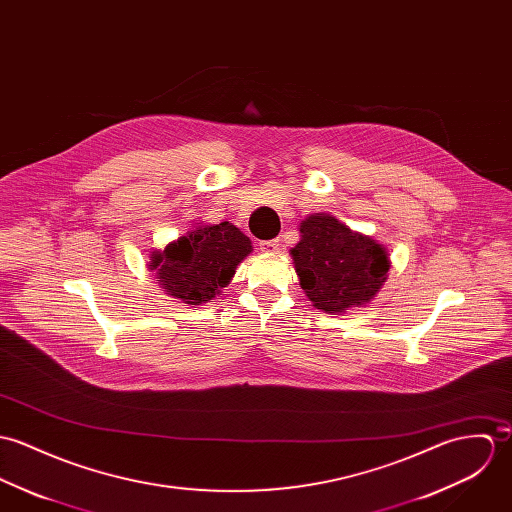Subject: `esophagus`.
Returning <instances> with one entry per match:
<instances>
[{
	"label": "esophagus",
	"mask_w": 512,
	"mask_h": 512,
	"mask_svg": "<svg viewBox=\"0 0 512 512\" xmlns=\"http://www.w3.org/2000/svg\"><path fill=\"white\" fill-rule=\"evenodd\" d=\"M279 247H281V241H279V239H269V241H261V243H259V249H261L263 253H275V251H279Z\"/></svg>",
	"instance_id": "34e87169"
}]
</instances>
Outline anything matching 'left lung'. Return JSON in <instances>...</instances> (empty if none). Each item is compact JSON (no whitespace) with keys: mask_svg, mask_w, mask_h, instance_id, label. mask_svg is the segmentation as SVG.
<instances>
[{"mask_svg":"<svg viewBox=\"0 0 512 512\" xmlns=\"http://www.w3.org/2000/svg\"><path fill=\"white\" fill-rule=\"evenodd\" d=\"M300 241L290 251L300 286L316 308L336 314L369 302L385 283L389 259L375 239L353 233L332 216L302 222Z\"/></svg>","mask_w":512,"mask_h":512,"instance_id":"left-lung-1","label":"left lung"}]
</instances>
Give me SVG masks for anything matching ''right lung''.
<instances>
[{"label": "right lung", "mask_w": 512, "mask_h": 512, "mask_svg": "<svg viewBox=\"0 0 512 512\" xmlns=\"http://www.w3.org/2000/svg\"><path fill=\"white\" fill-rule=\"evenodd\" d=\"M249 253V237L222 222L192 229L169 243L163 253L153 255L151 267L157 269V277L171 296L198 306L228 286L235 267Z\"/></svg>", "instance_id": "obj_1"}]
</instances>
